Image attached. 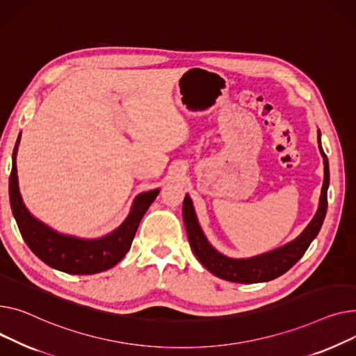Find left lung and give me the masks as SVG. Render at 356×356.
Here are the masks:
<instances>
[{"label": "left lung", "instance_id": "obj_1", "mask_svg": "<svg viewBox=\"0 0 356 356\" xmlns=\"http://www.w3.org/2000/svg\"><path fill=\"white\" fill-rule=\"evenodd\" d=\"M319 149L323 156L325 178L322 185V193L319 198V207L315 217L307 224V227L293 241H290L271 252L248 257V259H232L221 254L208 243L202 229L198 224L193 201L190 195H185L182 205V216L188 234V241L193 248L195 257L200 263L220 279L234 283H260L273 280L293 267L300 257L306 253L310 243L319 234L327 210V186H329V162L321 145V131H318Z\"/></svg>", "mask_w": 356, "mask_h": 356}]
</instances>
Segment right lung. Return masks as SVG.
I'll return each mask as SVG.
<instances>
[{
  "instance_id": "1",
  "label": "right lung",
  "mask_w": 356,
  "mask_h": 356,
  "mask_svg": "<svg viewBox=\"0 0 356 356\" xmlns=\"http://www.w3.org/2000/svg\"><path fill=\"white\" fill-rule=\"evenodd\" d=\"M19 136L13 151V168L8 181L10 202L18 229L31 252L47 266L69 275H95L118 264L129 252L138 225L155 201L159 190L139 194L129 216L112 233L99 238H79L57 233L27 210L18 190L15 155Z\"/></svg>"
}]
</instances>
